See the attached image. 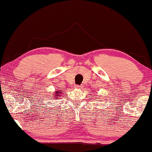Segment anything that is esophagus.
<instances>
[{"instance_id": "34e87169", "label": "esophagus", "mask_w": 152, "mask_h": 152, "mask_svg": "<svg viewBox=\"0 0 152 152\" xmlns=\"http://www.w3.org/2000/svg\"><path fill=\"white\" fill-rule=\"evenodd\" d=\"M75 89H80V88H81V86H80V85H75Z\"/></svg>"}]
</instances>
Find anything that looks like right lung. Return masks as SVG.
Instances as JSON below:
<instances>
[{
  "label": "right lung",
  "instance_id": "obj_1",
  "mask_svg": "<svg viewBox=\"0 0 152 152\" xmlns=\"http://www.w3.org/2000/svg\"><path fill=\"white\" fill-rule=\"evenodd\" d=\"M62 90H58V88H57L56 91H55V92H53V96H50V98L53 97V99H60V96L62 95Z\"/></svg>",
  "mask_w": 152,
  "mask_h": 152
}]
</instances>
